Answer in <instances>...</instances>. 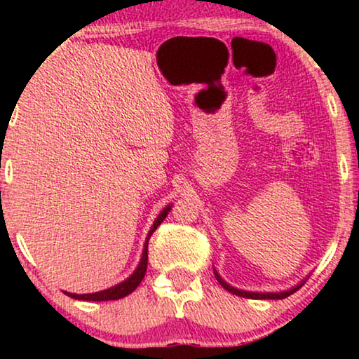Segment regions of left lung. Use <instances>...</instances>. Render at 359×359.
<instances>
[{
	"mask_svg": "<svg viewBox=\"0 0 359 359\" xmlns=\"http://www.w3.org/2000/svg\"><path fill=\"white\" fill-rule=\"evenodd\" d=\"M214 274H215V278H217V281L220 283V286H222L225 291H229V292H232V294H235V296H240V297H247V299H284V297H287V296H291L292 292H296L299 287L302 286V284H299V286H296L294 289H289V291H286V292H248V291H238V289H235V287H232V286H229L227 283L224 281L222 278L219 276L217 274V271H214Z\"/></svg>",
	"mask_w": 359,
	"mask_h": 359,
	"instance_id": "left-lung-1",
	"label": "left lung"
}]
</instances>
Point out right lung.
I'll return each mask as SVG.
<instances>
[{"instance_id": "right-lung-1", "label": "right lung", "mask_w": 359, "mask_h": 359, "mask_svg": "<svg viewBox=\"0 0 359 359\" xmlns=\"http://www.w3.org/2000/svg\"><path fill=\"white\" fill-rule=\"evenodd\" d=\"M170 208L171 205H168V208H165L163 210H161V214L156 217L154 227L150 229L149 232V237H147V242H145V248H144V253H142V259H140V264L139 268L135 269L134 274H132L130 278H127L124 283L117 284V286L114 287H109L106 289V291H101V292H95V294H70L67 292L68 296L73 297V299H78V301H93V302H100V301H117V299H122L126 296H129L130 292H134L137 286L142 283V279H144L145 273H147V262H149V240L151 237V233L155 232L156 227L163 222L166 215H168L170 212Z\"/></svg>"}]
</instances>
